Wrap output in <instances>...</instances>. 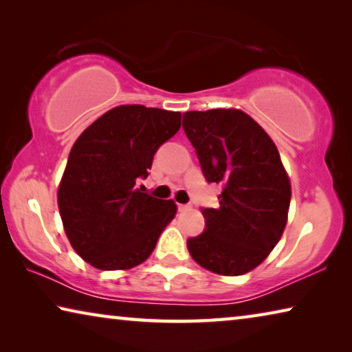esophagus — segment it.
Wrapping results in <instances>:
<instances>
[{
  "label": "esophagus",
  "instance_id": "34e87169",
  "mask_svg": "<svg viewBox=\"0 0 352 352\" xmlns=\"http://www.w3.org/2000/svg\"><path fill=\"white\" fill-rule=\"evenodd\" d=\"M189 208H190L189 205H182V204H180V205H178V211H188Z\"/></svg>",
  "mask_w": 352,
  "mask_h": 352
}]
</instances>
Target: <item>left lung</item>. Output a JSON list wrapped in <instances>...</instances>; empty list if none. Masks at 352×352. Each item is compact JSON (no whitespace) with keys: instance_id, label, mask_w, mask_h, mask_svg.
Instances as JSON below:
<instances>
[{"instance_id":"8db88e82","label":"left lung","mask_w":352,"mask_h":352,"mask_svg":"<svg viewBox=\"0 0 352 352\" xmlns=\"http://www.w3.org/2000/svg\"><path fill=\"white\" fill-rule=\"evenodd\" d=\"M183 129L208 182L223 186L219 208H205L206 228L188 239L192 259L223 276L258 267L284 233L290 178L275 142L237 109L183 113Z\"/></svg>"}]
</instances>
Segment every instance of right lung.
I'll return each instance as SVG.
<instances>
[{
	"label": "right lung",
	"mask_w": 352,
	"mask_h": 352,
	"mask_svg": "<svg viewBox=\"0 0 352 352\" xmlns=\"http://www.w3.org/2000/svg\"><path fill=\"white\" fill-rule=\"evenodd\" d=\"M180 127V111L118 105L76 140L57 204L71 247L90 265L129 270L153 252L177 205L141 192L136 182Z\"/></svg>",
	"instance_id": "obj_1"
}]
</instances>
